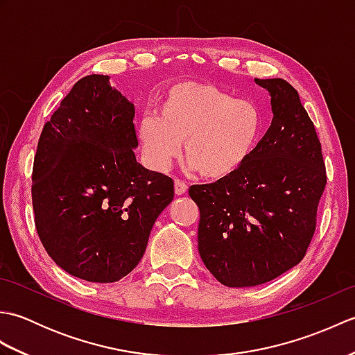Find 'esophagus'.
I'll use <instances>...</instances> for the list:
<instances>
[{
	"label": "esophagus",
	"mask_w": 355,
	"mask_h": 355,
	"mask_svg": "<svg viewBox=\"0 0 355 355\" xmlns=\"http://www.w3.org/2000/svg\"><path fill=\"white\" fill-rule=\"evenodd\" d=\"M187 192V184L183 180H175V193L177 195H184Z\"/></svg>",
	"instance_id": "1"
}]
</instances>
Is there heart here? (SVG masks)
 Segmentation results:
<instances>
[{
    "mask_svg": "<svg viewBox=\"0 0 355 355\" xmlns=\"http://www.w3.org/2000/svg\"><path fill=\"white\" fill-rule=\"evenodd\" d=\"M262 126L250 101L233 99L212 84L184 82L172 88L158 119L140 123V140L158 168H166L184 143L187 164L207 180L235 175L250 158Z\"/></svg>",
    "mask_w": 355,
    "mask_h": 355,
    "instance_id": "1",
    "label": "heart"
}]
</instances>
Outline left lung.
<instances>
[{"label":"left lung","mask_w":355,"mask_h":355,"mask_svg":"<svg viewBox=\"0 0 355 355\" xmlns=\"http://www.w3.org/2000/svg\"><path fill=\"white\" fill-rule=\"evenodd\" d=\"M271 96V125L235 175L189 187L200 207L198 252L225 286H254L304 259L327 186L322 146L299 93L254 79Z\"/></svg>","instance_id":"8db88e82"}]
</instances>
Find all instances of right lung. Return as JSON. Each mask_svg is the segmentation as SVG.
<instances>
[{
    "mask_svg": "<svg viewBox=\"0 0 355 355\" xmlns=\"http://www.w3.org/2000/svg\"><path fill=\"white\" fill-rule=\"evenodd\" d=\"M134 114L108 76L89 74L73 85L37 141L36 232L59 267L88 282L131 273L173 200V180L135 160Z\"/></svg>",
    "mask_w": 355,
    "mask_h": 355,
    "instance_id": "1",
    "label": "right lung"
}]
</instances>
